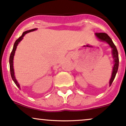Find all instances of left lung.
Segmentation results:
<instances>
[{
    "label": "left lung",
    "instance_id": "obj_1",
    "mask_svg": "<svg viewBox=\"0 0 126 126\" xmlns=\"http://www.w3.org/2000/svg\"><path fill=\"white\" fill-rule=\"evenodd\" d=\"M95 35L96 36L97 38L99 39L100 41L107 42L110 45V46L111 47L112 49V56L113 58H114V67H113L111 78H110V86L112 83L113 81L114 80L117 71H118V65H119V58H118V51H117V48H116L115 45H114V42H112L111 39L105 33H96Z\"/></svg>",
    "mask_w": 126,
    "mask_h": 126
}]
</instances>
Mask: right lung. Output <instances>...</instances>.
<instances>
[{
  "mask_svg": "<svg viewBox=\"0 0 126 126\" xmlns=\"http://www.w3.org/2000/svg\"><path fill=\"white\" fill-rule=\"evenodd\" d=\"M37 30V29H31V30H27V31L24 32L23 33L22 35L18 39H16V42H15L14 45L13 49H12L10 57H9V67H10L11 75L12 79V80L14 81V82H15V84H16V86H17L19 88H20V85H19V84L18 83L17 81H16V77H15V75H14V66H13L14 56L15 52H16V47H17L18 44L19 42H20V41H21L22 39H23V37L24 36L25 34H26V33H29V32H31L34 31V30Z\"/></svg>",
  "mask_w": 126,
  "mask_h": 126,
  "instance_id": "obj_1",
  "label": "right lung"
}]
</instances>
